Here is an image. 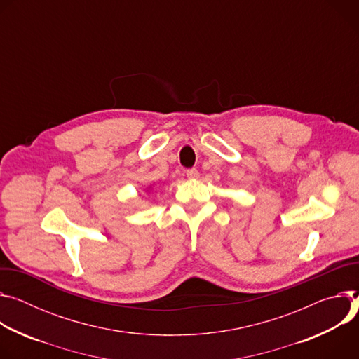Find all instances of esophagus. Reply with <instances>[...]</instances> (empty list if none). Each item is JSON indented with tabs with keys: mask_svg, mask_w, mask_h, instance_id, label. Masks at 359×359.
Listing matches in <instances>:
<instances>
[{
	"mask_svg": "<svg viewBox=\"0 0 359 359\" xmlns=\"http://www.w3.org/2000/svg\"><path fill=\"white\" fill-rule=\"evenodd\" d=\"M187 178L188 180H196L198 177H200V172H198L195 168H192V170H187Z\"/></svg>",
	"mask_w": 359,
	"mask_h": 359,
	"instance_id": "1",
	"label": "esophagus"
}]
</instances>
